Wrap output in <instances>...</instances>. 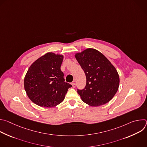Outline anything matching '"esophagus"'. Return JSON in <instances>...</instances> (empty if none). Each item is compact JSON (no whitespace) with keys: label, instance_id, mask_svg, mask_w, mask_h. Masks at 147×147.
<instances>
[{"label":"esophagus","instance_id":"1","mask_svg":"<svg viewBox=\"0 0 147 147\" xmlns=\"http://www.w3.org/2000/svg\"><path fill=\"white\" fill-rule=\"evenodd\" d=\"M71 85H72V87H73V88H74V87H76V84H75L74 82H72V83H71Z\"/></svg>","mask_w":147,"mask_h":147}]
</instances>
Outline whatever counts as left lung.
<instances>
[{"label": "left lung", "instance_id": "left-lung-1", "mask_svg": "<svg viewBox=\"0 0 147 147\" xmlns=\"http://www.w3.org/2000/svg\"><path fill=\"white\" fill-rule=\"evenodd\" d=\"M75 57L84 71L86 86L77 89L82 100L92 107H98L109 102L117 92L119 76L111 61L98 51L88 48Z\"/></svg>", "mask_w": 147, "mask_h": 147}]
</instances>
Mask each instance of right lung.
Returning a JSON list of instances; mask_svg holds the SVG:
<instances>
[{
  "instance_id": "right-lung-1",
  "label": "right lung",
  "mask_w": 147,
  "mask_h": 147,
  "mask_svg": "<svg viewBox=\"0 0 147 147\" xmlns=\"http://www.w3.org/2000/svg\"><path fill=\"white\" fill-rule=\"evenodd\" d=\"M62 55L48 52L35 60L29 67L24 85L28 98L41 107H56L65 99L68 89L72 87L65 82L60 70Z\"/></svg>"
}]
</instances>
